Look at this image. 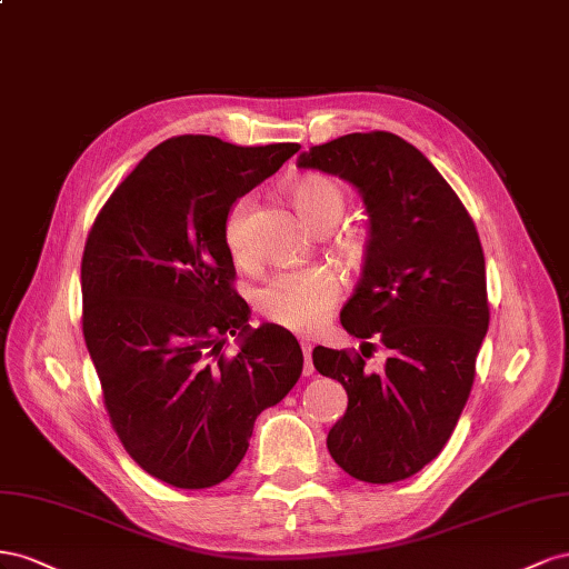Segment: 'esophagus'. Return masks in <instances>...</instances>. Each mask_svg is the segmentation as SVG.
<instances>
[{
    "mask_svg": "<svg viewBox=\"0 0 569 569\" xmlns=\"http://www.w3.org/2000/svg\"><path fill=\"white\" fill-rule=\"evenodd\" d=\"M312 343L310 340H302V355H305V375L310 377L312 371H315V367H312Z\"/></svg>",
    "mask_w": 569,
    "mask_h": 569,
    "instance_id": "obj_1",
    "label": "esophagus"
}]
</instances>
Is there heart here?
<instances>
[{
    "label": "heart",
    "mask_w": 569,
    "mask_h": 569,
    "mask_svg": "<svg viewBox=\"0 0 569 569\" xmlns=\"http://www.w3.org/2000/svg\"><path fill=\"white\" fill-rule=\"evenodd\" d=\"M288 194L302 219L319 229L336 223L346 209V190L323 173H305L288 186ZM252 198H240L223 223V240L236 262L246 264L252 257L250 246ZM338 300V279L327 267H307L281 271L257 288L254 307L259 315L290 331L307 333L329 317Z\"/></svg>",
    "instance_id": "1"
}]
</instances>
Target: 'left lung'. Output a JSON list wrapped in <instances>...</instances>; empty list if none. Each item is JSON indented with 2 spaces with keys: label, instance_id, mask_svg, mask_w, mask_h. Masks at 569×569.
Returning a JSON list of instances; mask_svg holds the SVG:
<instances>
[{
  "label": "left lung",
  "instance_id": "left-lung-1",
  "mask_svg": "<svg viewBox=\"0 0 569 569\" xmlns=\"http://www.w3.org/2000/svg\"><path fill=\"white\" fill-rule=\"evenodd\" d=\"M300 169L343 178L369 214L362 279L343 329L388 348L381 369L317 346L319 375L343 383L348 410L329 431L338 467L367 483L417 475L443 450L475 383L489 331L486 262L472 217L415 144L386 131L315 144Z\"/></svg>",
  "mask_w": 569,
  "mask_h": 569
}]
</instances>
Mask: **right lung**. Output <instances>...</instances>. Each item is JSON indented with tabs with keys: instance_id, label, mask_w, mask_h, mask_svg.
Wrapping results in <instances>:
<instances>
[{
	"instance_id": "1",
	"label": "right lung",
	"mask_w": 569,
	"mask_h": 569,
	"mask_svg": "<svg viewBox=\"0 0 569 569\" xmlns=\"http://www.w3.org/2000/svg\"><path fill=\"white\" fill-rule=\"evenodd\" d=\"M300 150L178 136L148 152L97 214L80 264L83 336L128 456L176 489H209L246 458L257 415L302 375L293 333L233 290L223 223ZM239 343L222 352L224 338Z\"/></svg>"
}]
</instances>
